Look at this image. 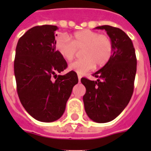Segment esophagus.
Segmentation results:
<instances>
[{"label": "esophagus", "mask_w": 151, "mask_h": 151, "mask_svg": "<svg viewBox=\"0 0 151 151\" xmlns=\"http://www.w3.org/2000/svg\"><path fill=\"white\" fill-rule=\"evenodd\" d=\"M78 81H81V76L79 75V74H78Z\"/></svg>", "instance_id": "obj_1"}]
</instances>
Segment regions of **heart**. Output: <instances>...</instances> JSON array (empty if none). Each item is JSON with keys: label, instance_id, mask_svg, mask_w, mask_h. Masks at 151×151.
<instances>
[{"label": "heart", "instance_id": "b5f03b06", "mask_svg": "<svg viewBox=\"0 0 151 151\" xmlns=\"http://www.w3.org/2000/svg\"><path fill=\"white\" fill-rule=\"evenodd\" d=\"M55 49L66 61H72L77 50L81 51L83 59L70 64L69 68L78 74H85L98 66H104L112 56V40L106 34L91 29L74 33L70 39L66 34H60L55 40Z\"/></svg>", "mask_w": 151, "mask_h": 151}]
</instances>
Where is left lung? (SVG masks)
Masks as SVG:
<instances>
[{
	"mask_svg": "<svg viewBox=\"0 0 151 151\" xmlns=\"http://www.w3.org/2000/svg\"><path fill=\"white\" fill-rule=\"evenodd\" d=\"M112 40L114 50L110 60L93 73L96 81L81 78L86 92L83 96L85 112L97 123L111 122L126 107L133 93L136 73V56L129 37L119 28L104 25Z\"/></svg>",
	"mask_w": 151,
	"mask_h": 151,
	"instance_id": "left-lung-1",
	"label": "left lung"
}]
</instances>
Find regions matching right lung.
<instances>
[{"mask_svg":"<svg viewBox=\"0 0 151 151\" xmlns=\"http://www.w3.org/2000/svg\"><path fill=\"white\" fill-rule=\"evenodd\" d=\"M56 26H37L19 38L14 61L19 100L30 116L52 122L62 117L78 78L74 71L57 75L67 67L55 50ZM55 80H54V78Z\"/></svg>","mask_w":151,"mask_h":151,"instance_id":"right-lung-1","label":"right lung"}]
</instances>
